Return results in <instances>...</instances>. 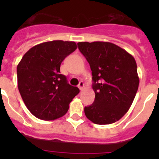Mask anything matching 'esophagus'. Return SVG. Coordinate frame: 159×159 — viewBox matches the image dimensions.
Segmentation results:
<instances>
[{"label":"esophagus","mask_w":159,"mask_h":159,"mask_svg":"<svg viewBox=\"0 0 159 159\" xmlns=\"http://www.w3.org/2000/svg\"><path fill=\"white\" fill-rule=\"evenodd\" d=\"M78 87L79 88V89L81 90V91H82V90L84 89V82H83V81H80V83H79V84H78Z\"/></svg>","instance_id":"1"}]
</instances>
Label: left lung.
I'll return each instance as SVG.
<instances>
[{
    "mask_svg": "<svg viewBox=\"0 0 159 159\" xmlns=\"http://www.w3.org/2000/svg\"><path fill=\"white\" fill-rule=\"evenodd\" d=\"M92 74L95 98L84 107L86 117L97 125H109L129 110L139 84L134 57L115 44L104 41L78 42Z\"/></svg>",
    "mask_w": 159,
    "mask_h": 159,
    "instance_id": "left-lung-1",
    "label": "left lung"
}]
</instances>
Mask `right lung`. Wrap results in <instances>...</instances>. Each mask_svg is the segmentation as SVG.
<instances>
[{"instance_id":"obj_1","label":"right lung","mask_w":159,"mask_h":159,"mask_svg":"<svg viewBox=\"0 0 159 159\" xmlns=\"http://www.w3.org/2000/svg\"><path fill=\"white\" fill-rule=\"evenodd\" d=\"M77 49L74 41L41 43L27 51L17 67V87L25 105L36 118L52 121L68 111L79 93L60 74L61 64Z\"/></svg>"}]
</instances>
